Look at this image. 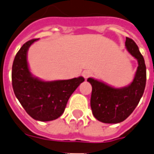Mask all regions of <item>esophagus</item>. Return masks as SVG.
I'll return each instance as SVG.
<instances>
[{
    "mask_svg": "<svg viewBox=\"0 0 154 154\" xmlns=\"http://www.w3.org/2000/svg\"><path fill=\"white\" fill-rule=\"evenodd\" d=\"M92 75V72H90L89 70H85L83 71V73H82V76H83L85 79H88V77H91Z\"/></svg>",
    "mask_w": 154,
    "mask_h": 154,
    "instance_id": "34e87169",
    "label": "esophagus"
}]
</instances>
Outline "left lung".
Listing matches in <instances>:
<instances>
[{"label":"left lung","mask_w":154,"mask_h":154,"mask_svg":"<svg viewBox=\"0 0 154 154\" xmlns=\"http://www.w3.org/2000/svg\"><path fill=\"white\" fill-rule=\"evenodd\" d=\"M126 48L138 61L133 81L122 88H114L98 80L88 78L92 85L91 108L97 120L104 123H119L134 112L142 98L146 82V67L143 56L133 39L126 38Z\"/></svg>","instance_id":"left-lung-1"}]
</instances>
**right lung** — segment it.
I'll list each match as a JSON object with an SVG mask.
<instances>
[{
    "label": "right lung",
    "instance_id": "add662e5",
    "mask_svg": "<svg viewBox=\"0 0 154 154\" xmlns=\"http://www.w3.org/2000/svg\"><path fill=\"white\" fill-rule=\"evenodd\" d=\"M38 39L27 41L17 52L12 64V88L21 105L34 119L54 120L64 112L69 99L85 79L44 81L34 77L27 60V51Z\"/></svg>",
    "mask_w": 154,
    "mask_h": 154
}]
</instances>
